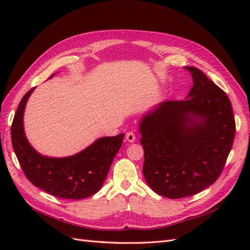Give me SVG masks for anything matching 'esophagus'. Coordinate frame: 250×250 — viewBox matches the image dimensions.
Segmentation results:
<instances>
[{"label": "esophagus", "mask_w": 250, "mask_h": 250, "mask_svg": "<svg viewBox=\"0 0 250 250\" xmlns=\"http://www.w3.org/2000/svg\"><path fill=\"white\" fill-rule=\"evenodd\" d=\"M126 141L129 142V143H133L135 141V134L133 131H128L126 133Z\"/></svg>", "instance_id": "esophagus-1"}]
</instances>
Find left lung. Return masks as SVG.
Masks as SVG:
<instances>
[{
    "mask_svg": "<svg viewBox=\"0 0 250 250\" xmlns=\"http://www.w3.org/2000/svg\"><path fill=\"white\" fill-rule=\"evenodd\" d=\"M193 87L184 100H168L143 118V173L158 195L198 194L221 175L236 133L229 98L197 67L187 66Z\"/></svg>",
    "mask_w": 250,
    "mask_h": 250,
    "instance_id": "obj_1",
    "label": "left lung"
}]
</instances>
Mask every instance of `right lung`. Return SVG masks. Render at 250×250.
I'll list each match as a JSON object with an SVG mask.
<instances>
[{"label":"right lung","mask_w":250,"mask_h":250,"mask_svg":"<svg viewBox=\"0 0 250 250\" xmlns=\"http://www.w3.org/2000/svg\"><path fill=\"white\" fill-rule=\"evenodd\" d=\"M33 89L21 98L11 125L12 147L22 172L33 186L55 197L74 200L89 197L101 188L122 146L124 133L101 138L70 157L42 156L27 141L22 126L26 103Z\"/></svg>","instance_id":"right-lung-1"}]
</instances>
